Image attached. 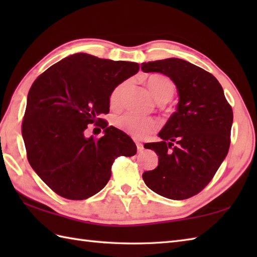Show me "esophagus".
Wrapping results in <instances>:
<instances>
[{
    "instance_id": "obj_1",
    "label": "esophagus",
    "mask_w": 257,
    "mask_h": 257,
    "mask_svg": "<svg viewBox=\"0 0 257 257\" xmlns=\"http://www.w3.org/2000/svg\"><path fill=\"white\" fill-rule=\"evenodd\" d=\"M136 145H137V148H138V151H143L144 150V145L139 143V141H136Z\"/></svg>"
}]
</instances>
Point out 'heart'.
I'll return each mask as SVG.
<instances>
[{"label": "heart", "mask_w": 257, "mask_h": 257, "mask_svg": "<svg viewBox=\"0 0 257 257\" xmlns=\"http://www.w3.org/2000/svg\"><path fill=\"white\" fill-rule=\"evenodd\" d=\"M151 95L157 101H168L171 99L174 92V86L172 81L162 75H151L146 80ZM123 85H119L114 88L110 95V105L116 106L119 101L120 94ZM114 125L125 134L132 136L136 139H143L151 134L157 128V122L152 118L141 117L137 114L127 112L118 116L113 121Z\"/></svg>", "instance_id": "heart-1"}]
</instances>
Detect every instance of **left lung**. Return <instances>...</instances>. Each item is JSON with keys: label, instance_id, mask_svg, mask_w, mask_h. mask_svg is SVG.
Listing matches in <instances>:
<instances>
[{"label": "left lung", "instance_id": "left-lung-1", "mask_svg": "<svg viewBox=\"0 0 257 257\" xmlns=\"http://www.w3.org/2000/svg\"><path fill=\"white\" fill-rule=\"evenodd\" d=\"M145 73H160L177 87V111L146 145L159 156L158 167L143 179L154 192L171 200L198 194L214 177L230 148L233 111L212 74L180 58L141 64Z\"/></svg>", "mask_w": 257, "mask_h": 257}]
</instances>
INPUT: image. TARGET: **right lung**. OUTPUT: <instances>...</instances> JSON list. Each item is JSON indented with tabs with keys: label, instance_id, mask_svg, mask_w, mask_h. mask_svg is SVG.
I'll return each instance as SVG.
<instances>
[{
	"label": "right lung",
	"instance_id": "obj_1",
	"mask_svg": "<svg viewBox=\"0 0 257 257\" xmlns=\"http://www.w3.org/2000/svg\"><path fill=\"white\" fill-rule=\"evenodd\" d=\"M138 70V63L77 53L54 64L33 83L22 136L33 170L58 195L90 198L108 183L118 156L136 155L133 139L108 127L99 116L109 112L112 90ZM89 123L100 125L105 135L87 139Z\"/></svg>",
	"mask_w": 257,
	"mask_h": 257
}]
</instances>
